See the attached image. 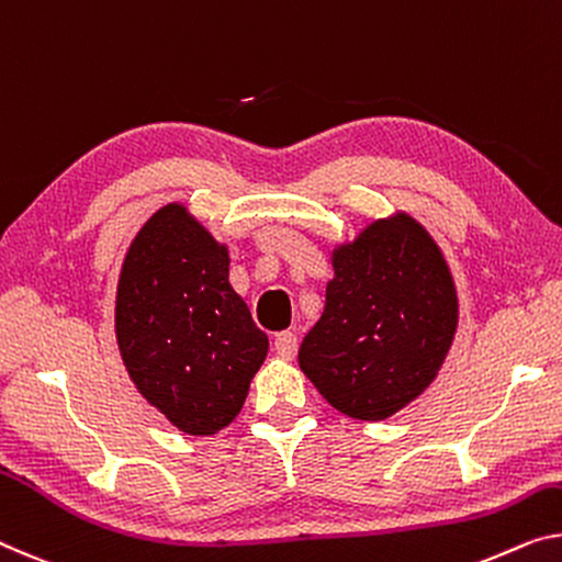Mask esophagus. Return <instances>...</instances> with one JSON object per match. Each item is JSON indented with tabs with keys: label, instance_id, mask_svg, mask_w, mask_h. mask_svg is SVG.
I'll return each instance as SVG.
<instances>
[{
	"label": "esophagus",
	"instance_id": "1",
	"mask_svg": "<svg viewBox=\"0 0 562 562\" xmlns=\"http://www.w3.org/2000/svg\"><path fill=\"white\" fill-rule=\"evenodd\" d=\"M274 350H278V356L280 358H284V361H292V358H295V353H297V335L295 333H278L274 335Z\"/></svg>",
	"mask_w": 562,
	"mask_h": 562
}]
</instances>
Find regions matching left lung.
I'll list each match as a JSON object with an SVG mask.
<instances>
[{
    "instance_id": "1",
    "label": "left lung",
    "mask_w": 562,
    "mask_h": 562,
    "mask_svg": "<svg viewBox=\"0 0 562 562\" xmlns=\"http://www.w3.org/2000/svg\"><path fill=\"white\" fill-rule=\"evenodd\" d=\"M325 310L297 363L333 408L383 422L431 386L459 325L441 247L412 214L393 212L330 252Z\"/></svg>"
}]
</instances>
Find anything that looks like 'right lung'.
<instances>
[{"label":"right lung","mask_w":562,"mask_h":562,"mask_svg":"<svg viewBox=\"0 0 562 562\" xmlns=\"http://www.w3.org/2000/svg\"><path fill=\"white\" fill-rule=\"evenodd\" d=\"M115 340L140 396L191 437L237 418L270 348L232 288L229 247L179 201L150 214L123 257Z\"/></svg>","instance_id":"1"}]
</instances>
